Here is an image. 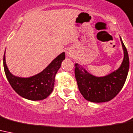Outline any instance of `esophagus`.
Masks as SVG:
<instances>
[{
    "label": "esophagus",
    "instance_id": "34e87169",
    "mask_svg": "<svg viewBox=\"0 0 133 133\" xmlns=\"http://www.w3.org/2000/svg\"><path fill=\"white\" fill-rule=\"evenodd\" d=\"M68 55L69 57H70V54H69V53H68Z\"/></svg>",
    "mask_w": 133,
    "mask_h": 133
}]
</instances>
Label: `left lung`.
<instances>
[{
	"instance_id": "left-lung-1",
	"label": "left lung",
	"mask_w": 133,
	"mask_h": 133,
	"mask_svg": "<svg viewBox=\"0 0 133 133\" xmlns=\"http://www.w3.org/2000/svg\"><path fill=\"white\" fill-rule=\"evenodd\" d=\"M124 57L120 68L104 77L90 74L78 63L74 64V74L78 87L83 96L93 102H108L115 98L122 89L129 69V58L122 39Z\"/></svg>"
}]
</instances>
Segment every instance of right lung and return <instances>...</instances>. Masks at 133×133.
<instances>
[{
	"label": "right lung",
	"mask_w": 133,
	"mask_h": 133,
	"mask_svg": "<svg viewBox=\"0 0 133 133\" xmlns=\"http://www.w3.org/2000/svg\"><path fill=\"white\" fill-rule=\"evenodd\" d=\"M65 52L57 57L46 69L39 74L30 78L16 77L7 68L5 57H3V66L5 75L14 90L20 96L31 100H44L53 90L55 77L65 59Z\"/></svg>",
	"instance_id": "obj_1"
}]
</instances>
